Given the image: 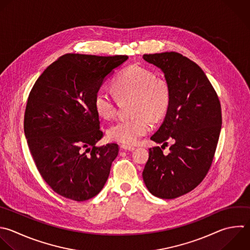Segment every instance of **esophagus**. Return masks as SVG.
<instances>
[{
	"mask_svg": "<svg viewBox=\"0 0 250 250\" xmlns=\"http://www.w3.org/2000/svg\"><path fill=\"white\" fill-rule=\"evenodd\" d=\"M121 148H122V149H124V150H131V151L135 149V147H134V146H126V145H122V146H121Z\"/></svg>",
	"mask_w": 250,
	"mask_h": 250,
	"instance_id": "obj_1",
	"label": "esophagus"
}]
</instances>
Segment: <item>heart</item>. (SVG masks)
Masks as SVG:
<instances>
[{
    "label": "heart",
    "instance_id": "heart-1",
    "mask_svg": "<svg viewBox=\"0 0 250 250\" xmlns=\"http://www.w3.org/2000/svg\"><path fill=\"white\" fill-rule=\"evenodd\" d=\"M114 89L118 96H133V112L130 118H123L112 124L107 135L109 139L124 145H134L152 127L153 118L161 117L170 103V89L168 83L156 78L148 68L132 64L125 68L116 78ZM97 113L104 119L111 118L116 112V104L111 91L100 87L94 99Z\"/></svg>",
    "mask_w": 250,
    "mask_h": 250
}]
</instances>
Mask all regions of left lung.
<instances>
[{"label":"left lung","mask_w":250,"mask_h":250,"mask_svg":"<svg viewBox=\"0 0 250 250\" xmlns=\"http://www.w3.org/2000/svg\"><path fill=\"white\" fill-rule=\"evenodd\" d=\"M143 59L161 69L170 89L164 121L150 140L162 146L174 142L167 155L159 146L148 149L143 179L150 193L172 199L192 190L208 173L222 126L221 104L203 70L189 59L176 52Z\"/></svg>","instance_id":"obj_1"}]
</instances>
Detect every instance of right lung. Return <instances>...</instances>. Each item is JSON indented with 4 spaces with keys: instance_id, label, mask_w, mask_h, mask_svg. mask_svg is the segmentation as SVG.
I'll return each mask as SVG.
<instances>
[{
    "instance_id": "1",
    "label": "right lung",
    "mask_w": 250,
    "mask_h": 250,
    "mask_svg": "<svg viewBox=\"0 0 250 250\" xmlns=\"http://www.w3.org/2000/svg\"><path fill=\"white\" fill-rule=\"evenodd\" d=\"M127 56L66 54L35 82L25 108L24 133L36 167L54 191L84 201L96 196L109 176L118 145L102 146L97 90Z\"/></svg>"
}]
</instances>
